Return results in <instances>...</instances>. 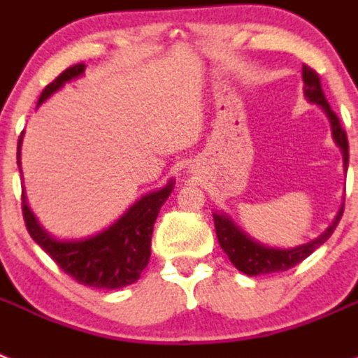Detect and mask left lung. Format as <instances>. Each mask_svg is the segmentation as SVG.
<instances>
[{
	"label": "left lung",
	"instance_id": "obj_1",
	"mask_svg": "<svg viewBox=\"0 0 358 358\" xmlns=\"http://www.w3.org/2000/svg\"><path fill=\"white\" fill-rule=\"evenodd\" d=\"M302 80H304V96L309 101L317 103L320 109L326 113L327 120L331 123V134L333 140L341 147L342 158H344V171H348V162H350V145H348V136L344 133V129L341 127L337 114L333 113L329 103H327L326 96H324L322 87H320V78L313 69H309L308 65L302 67ZM342 213H344V203L338 209L337 216L333 224L324 231L322 235L317 236L315 240L308 242V244L296 245V248H269L266 244H260L255 238L240 229L235 222L231 220L225 213H213L216 227V236L220 242V248L224 249L225 255L229 257L231 264L238 269V271L245 273L248 276L257 275H269V273L287 271L291 267H295L302 260L313 253L315 249L326 242L329 236L333 235V231L338 225Z\"/></svg>",
	"mask_w": 358,
	"mask_h": 358
}]
</instances>
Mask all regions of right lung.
Instances as JSON below:
<instances>
[{
    "label": "right lung",
    "instance_id": "add662e5",
    "mask_svg": "<svg viewBox=\"0 0 358 358\" xmlns=\"http://www.w3.org/2000/svg\"><path fill=\"white\" fill-rule=\"evenodd\" d=\"M83 72H85L83 63L65 69L52 83L45 87L38 105L59 91L67 82L83 76ZM21 140L23 133L17 142V165H20ZM173 187L174 180L171 178L164 187L149 191L142 198H138L107 229L87 238L58 240L50 235L31 211L25 191L21 193L23 218L32 240L74 280L98 289H120L134 284L149 264L152 227L160 207L169 198Z\"/></svg>",
    "mask_w": 358,
    "mask_h": 358
}]
</instances>
